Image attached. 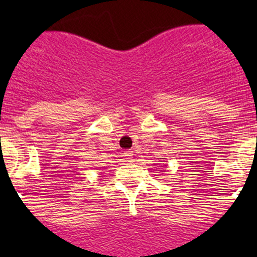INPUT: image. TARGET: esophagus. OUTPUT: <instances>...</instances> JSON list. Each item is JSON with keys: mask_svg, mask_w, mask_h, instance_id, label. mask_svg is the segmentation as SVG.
Listing matches in <instances>:
<instances>
[{"mask_svg": "<svg viewBox=\"0 0 257 257\" xmlns=\"http://www.w3.org/2000/svg\"><path fill=\"white\" fill-rule=\"evenodd\" d=\"M133 155H134L133 150H125V152H124V157H125L126 159H132Z\"/></svg>", "mask_w": 257, "mask_h": 257, "instance_id": "34e87169", "label": "esophagus"}]
</instances>
